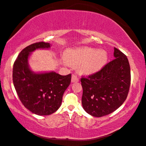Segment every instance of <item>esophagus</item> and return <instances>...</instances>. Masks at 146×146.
<instances>
[{
    "label": "esophagus",
    "instance_id": "34e87169",
    "mask_svg": "<svg viewBox=\"0 0 146 146\" xmlns=\"http://www.w3.org/2000/svg\"><path fill=\"white\" fill-rule=\"evenodd\" d=\"M72 83H76V82H78L79 81V78L75 74H72V80H71Z\"/></svg>",
    "mask_w": 146,
    "mask_h": 146
}]
</instances>
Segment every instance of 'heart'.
I'll return each mask as SVG.
<instances>
[{
  "mask_svg": "<svg viewBox=\"0 0 146 146\" xmlns=\"http://www.w3.org/2000/svg\"><path fill=\"white\" fill-rule=\"evenodd\" d=\"M64 58L69 65L77 67L80 72L92 74L103 67L108 61L106 51L90 47H76L66 50Z\"/></svg>",
  "mask_w": 146,
  "mask_h": 146,
  "instance_id": "obj_1",
  "label": "heart"
}]
</instances>
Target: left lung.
Wrapping results in <instances>:
<instances>
[{"mask_svg": "<svg viewBox=\"0 0 146 146\" xmlns=\"http://www.w3.org/2000/svg\"><path fill=\"white\" fill-rule=\"evenodd\" d=\"M115 59L95 74L81 79V103L90 115L105 116L119 108L128 94L131 73L126 56L114 47Z\"/></svg>", "mask_w": 146, "mask_h": 146, "instance_id": "1", "label": "left lung"}]
</instances>
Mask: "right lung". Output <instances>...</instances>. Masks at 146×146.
I'll use <instances>...</instances> for the list:
<instances>
[{
	"instance_id": "right-lung-1",
	"label": "right lung",
	"mask_w": 146,
	"mask_h": 146,
	"mask_svg": "<svg viewBox=\"0 0 146 146\" xmlns=\"http://www.w3.org/2000/svg\"><path fill=\"white\" fill-rule=\"evenodd\" d=\"M49 43L38 42L24 48L18 56L13 68V81L22 103L32 113L48 115L57 111L63 95L70 85L71 74L61 76L54 71L35 72L29 59L38 49H49Z\"/></svg>"
}]
</instances>
